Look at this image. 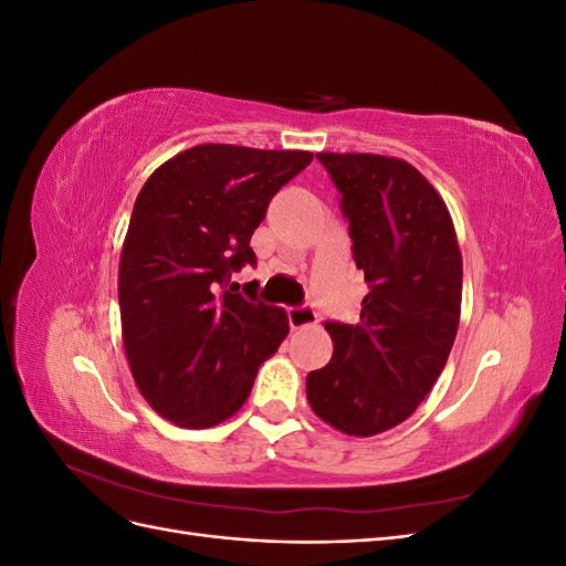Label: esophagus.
<instances>
[{"label":"esophagus","instance_id":"34e87169","mask_svg":"<svg viewBox=\"0 0 566 566\" xmlns=\"http://www.w3.org/2000/svg\"><path fill=\"white\" fill-rule=\"evenodd\" d=\"M287 321H290V328L300 331V328H310V325H316L318 316H316V310L312 304H300V306H290Z\"/></svg>","mask_w":566,"mask_h":566}]
</instances>
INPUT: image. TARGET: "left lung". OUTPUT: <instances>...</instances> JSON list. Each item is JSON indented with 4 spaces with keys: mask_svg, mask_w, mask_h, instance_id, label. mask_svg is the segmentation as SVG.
Masks as SVG:
<instances>
[{
    "mask_svg": "<svg viewBox=\"0 0 566 566\" xmlns=\"http://www.w3.org/2000/svg\"><path fill=\"white\" fill-rule=\"evenodd\" d=\"M339 191L368 295L356 325L328 321V366L306 375L314 413L373 437L416 413L451 354L462 256L447 202L413 165L373 153H316Z\"/></svg>",
    "mask_w": 566,
    "mask_h": 566,
    "instance_id": "8db88e82",
    "label": "left lung"
}]
</instances>
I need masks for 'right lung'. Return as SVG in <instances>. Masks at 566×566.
I'll return each mask as SVG.
<instances>
[{"label":"right lung","mask_w":566,"mask_h":566,"mask_svg":"<svg viewBox=\"0 0 566 566\" xmlns=\"http://www.w3.org/2000/svg\"><path fill=\"white\" fill-rule=\"evenodd\" d=\"M306 150L193 146L136 196L119 254V318L134 382L150 408L188 430L231 418L290 325L281 306L231 289L254 266L250 238L269 200L312 163Z\"/></svg>","instance_id":"1"}]
</instances>
